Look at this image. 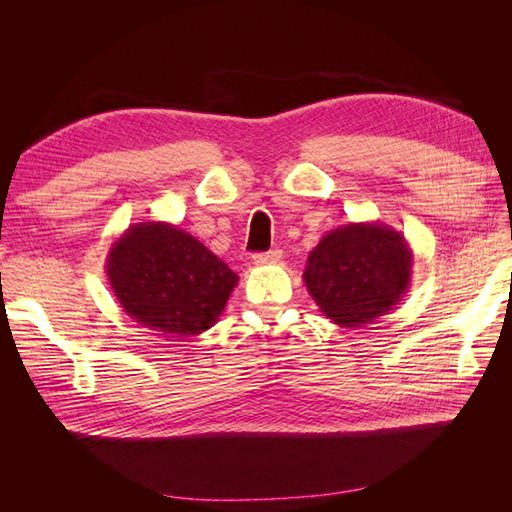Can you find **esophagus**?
<instances>
[{
	"label": "esophagus",
	"mask_w": 512,
	"mask_h": 512,
	"mask_svg": "<svg viewBox=\"0 0 512 512\" xmlns=\"http://www.w3.org/2000/svg\"><path fill=\"white\" fill-rule=\"evenodd\" d=\"M254 265H275V262L282 260V250H271V252H260L252 256Z\"/></svg>",
	"instance_id": "esophagus-1"
}]
</instances>
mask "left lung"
Listing matches in <instances>:
<instances>
[{
  "label": "left lung",
  "mask_w": 512,
  "mask_h": 512,
  "mask_svg": "<svg viewBox=\"0 0 512 512\" xmlns=\"http://www.w3.org/2000/svg\"><path fill=\"white\" fill-rule=\"evenodd\" d=\"M410 277L406 237L382 222H350L327 232L309 252L303 271L322 316L346 329H363L391 312Z\"/></svg>",
  "instance_id": "8db88e82"
}]
</instances>
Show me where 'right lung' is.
<instances>
[{
  "label": "right lung",
  "mask_w": 512,
  "mask_h": 512,
  "mask_svg": "<svg viewBox=\"0 0 512 512\" xmlns=\"http://www.w3.org/2000/svg\"><path fill=\"white\" fill-rule=\"evenodd\" d=\"M106 275L134 322L177 339L211 329L239 282L190 232L166 222L132 224L108 250Z\"/></svg>",
  "instance_id": "obj_1"
}]
</instances>
